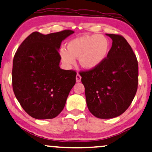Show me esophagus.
<instances>
[{"mask_svg": "<svg viewBox=\"0 0 152 152\" xmlns=\"http://www.w3.org/2000/svg\"><path fill=\"white\" fill-rule=\"evenodd\" d=\"M76 82L78 83L80 82V80H81V76H80V75L79 74H77V75H76Z\"/></svg>", "mask_w": 152, "mask_h": 152, "instance_id": "esophagus-1", "label": "esophagus"}]
</instances>
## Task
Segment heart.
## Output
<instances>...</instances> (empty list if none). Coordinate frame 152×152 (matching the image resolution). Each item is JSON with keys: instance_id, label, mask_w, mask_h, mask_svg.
I'll list each match as a JSON object with an SVG mask.
<instances>
[{"instance_id": "heart-1", "label": "heart", "mask_w": 152, "mask_h": 152, "mask_svg": "<svg viewBox=\"0 0 152 152\" xmlns=\"http://www.w3.org/2000/svg\"><path fill=\"white\" fill-rule=\"evenodd\" d=\"M109 50V41L104 35H83L69 42L66 50H61L60 56L66 65L74 64L75 58H79L83 67L94 69L106 59Z\"/></svg>"}]
</instances>
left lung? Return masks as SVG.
I'll use <instances>...</instances> for the list:
<instances>
[{
	"label": "left lung",
	"mask_w": 152,
	"mask_h": 152,
	"mask_svg": "<svg viewBox=\"0 0 152 152\" xmlns=\"http://www.w3.org/2000/svg\"><path fill=\"white\" fill-rule=\"evenodd\" d=\"M106 35L113 40L106 59L96 67L79 72L89 110L101 119L124 113L138 85V64L132 48L123 36Z\"/></svg>",
	"instance_id": "8db88e82"
}]
</instances>
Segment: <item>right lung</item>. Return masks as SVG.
I'll return each mask as SVG.
<instances>
[{"label": "right lung", "mask_w": 152, "mask_h": 152, "mask_svg": "<svg viewBox=\"0 0 152 152\" xmlns=\"http://www.w3.org/2000/svg\"><path fill=\"white\" fill-rule=\"evenodd\" d=\"M71 30L43 35L33 32L15 53L12 79L15 96L30 116L52 119L63 110L76 72L61 69L58 49Z\"/></svg>", "instance_id": "add662e5"}]
</instances>
